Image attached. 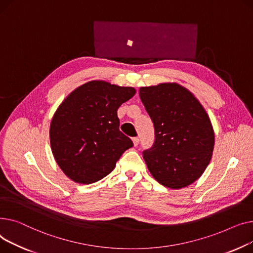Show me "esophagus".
Returning a JSON list of instances; mask_svg holds the SVG:
<instances>
[{
    "label": "esophagus",
    "instance_id": "1",
    "mask_svg": "<svg viewBox=\"0 0 253 253\" xmlns=\"http://www.w3.org/2000/svg\"><path fill=\"white\" fill-rule=\"evenodd\" d=\"M132 140V143H133V146H138V144H139V142H140V140H139V138H137V137H135V138H132L131 139Z\"/></svg>",
    "mask_w": 253,
    "mask_h": 253
}]
</instances>
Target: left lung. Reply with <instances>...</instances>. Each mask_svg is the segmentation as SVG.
<instances>
[{
    "label": "left lung",
    "instance_id": "left-lung-1",
    "mask_svg": "<svg viewBox=\"0 0 253 253\" xmlns=\"http://www.w3.org/2000/svg\"><path fill=\"white\" fill-rule=\"evenodd\" d=\"M139 95L155 130L153 146L143 152L150 173L170 189L194 183L213 152L214 131L209 114L188 88L176 83L142 86Z\"/></svg>",
    "mask_w": 253,
    "mask_h": 253
}]
</instances>
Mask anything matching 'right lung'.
<instances>
[{
  "label": "right lung",
  "instance_id": "add662e5",
  "mask_svg": "<svg viewBox=\"0 0 253 253\" xmlns=\"http://www.w3.org/2000/svg\"><path fill=\"white\" fill-rule=\"evenodd\" d=\"M135 94L131 86L91 81L59 105L50 125V143L57 165L70 180L84 185L100 181L133 146L120 130L117 109Z\"/></svg>",
  "mask_w": 253,
  "mask_h": 253
}]
</instances>
